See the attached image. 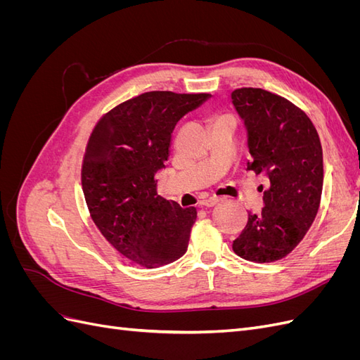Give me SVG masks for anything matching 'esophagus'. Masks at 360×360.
Returning a JSON list of instances; mask_svg holds the SVG:
<instances>
[{"mask_svg":"<svg viewBox=\"0 0 360 360\" xmlns=\"http://www.w3.org/2000/svg\"><path fill=\"white\" fill-rule=\"evenodd\" d=\"M221 201H222V198H219V197H210V198H207L205 201H202V205L204 207H213L216 204H219Z\"/></svg>","mask_w":360,"mask_h":360,"instance_id":"34e87169","label":"esophagus"}]
</instances>
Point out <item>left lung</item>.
<instances>
[{"label": "left lung", "mask_w": 360, "mask_h": 360, "mask_svg": "<svg viewBox=\"0 0 360 360\" xmlns=\"http://www.w3.org/2000/svg\"><path fill=\"white\" fill-rule=\"evenodd\" d=\"M245 122L248 171L264 174L261 213H249L234 252L248 261L271 263L287 257L311 228L323 191V150L317 130L300 108L263 89L231 93Z\"/></svg>", "instance_id": "left-lung-1"}]
</instances>
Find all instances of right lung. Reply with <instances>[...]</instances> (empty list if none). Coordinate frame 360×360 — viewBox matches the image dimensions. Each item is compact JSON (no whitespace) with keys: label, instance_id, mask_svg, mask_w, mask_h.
<instances>
[{"label":"right lung","instance_id":"1","mask_svg":"<svg viewBox=\"0 0 360 360\" xmlns=\"http://www.w3.org/2000/svg\"><path fill=\"white\" fill-rule=\"evenodd\" d=\"M210 94L148 91L117 105L93 129L82 162V191L91 219L120 254L147 269L188 250L197 209L158 195L179 120Z\"/></svg>","mask_w":360,"mask_h":360}]
</instances>
